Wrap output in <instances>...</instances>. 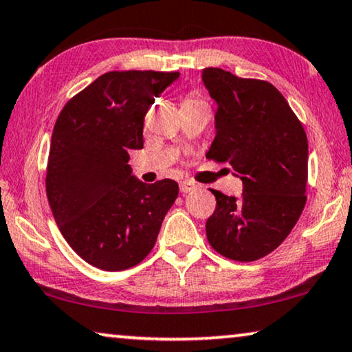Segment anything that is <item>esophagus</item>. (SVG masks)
Instances as JSON below:
<instances>
[{"label": "esophagus", "instance_id": "1", "mask_svg": "<svg viewBox=\"0 0 352 352\" xmlns=\"http://www.w3.org/2000/svg\"><path fill=\"white\" fill-rule=\"evenodd\" d=\"M196 183L191 182V180H183L180 182V191L183 192V195H186V192H190L192 190H196Z\"/></svg>", "mask_w": 352, "mask_h": 352}]
</instances>
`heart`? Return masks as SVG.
Returning a JSON list of instances; mask_svg holds the SVG:
<instances>
[{
  "mask_svg": "<svg viewBox=\"0 0 352 352\" xmlns=\"http://www.w3.org/2000/svg\"><path fill=\"white\" fill-rule=\"evenodd\" d=\"M186 100H196V98H186Z\"/></svg>",
  "mask_w": 352,
  "mask_h": 352,
  "instance_id": "b5f03b06",
  "label": "heart"
}]
</instances>
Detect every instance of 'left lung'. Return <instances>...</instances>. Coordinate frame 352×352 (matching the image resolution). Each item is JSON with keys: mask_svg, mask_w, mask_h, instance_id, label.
Masks as SVG:
<instances>
[{"mask_svg": "<svg viewBox=\"0 0 352 352\" xmlns=\"http://www.w3.org/2000/svg\"><path fill=\"white\" fill-rule=\"evenodd\" d=\"M217 102L215 138L207 157L228 162L242 180L239 197L217 199L206 223L209 244L236 261H254L282 244L306 204L308 138L284 96L268 81L204 68Z\"/></svg>", "mask_w": 352, "mask_h": 352, "instance_id": "left-lung-1", "label": "left lung"}]
</instances>
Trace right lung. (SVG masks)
Returning a JSON list of instances; mask_svg holds the SVG:
<instances>
[{"instance_id": "right-lung-1", "label": "right lung", "mask_w": 352, "mask_h": 352, "mask_svg": "<svg viewBox=\"0 0 352 352\" xmlns=\"http://www.w3.org/2000/svg\"><path fill=\"white\" fill-rule=\"evenodd\" d=\"M180 73L110 72L63 107L49 150L46 192L58 230L89 265L122 271L156 244L178 196L169 178L146 185L127 164L143 148V120Z\"/></svg>"}]
</instances>
